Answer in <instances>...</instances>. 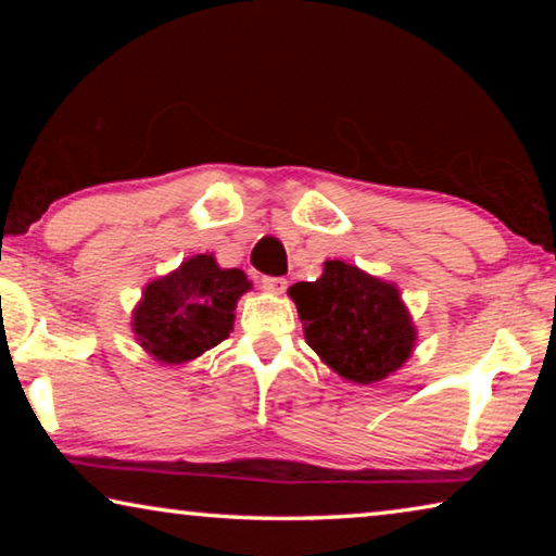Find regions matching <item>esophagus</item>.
Returning a JSON list of instances; mask_svg holds the SVG:
<instances>
[{"label": "esophagus", "instance_id": "obj_1", "mask_svg": "<svg viewBox=\"0 0 556 556\" xmlns=\"http://www.w3.org/2000/svg\"><path fill=\"white\" fill-rule=\"evenodd\" d=\"M289 281L285 277H262V289L269 291V294H285Z\"/></svg>", "mask_w": 556, "mask_h": 556}]
</instances>
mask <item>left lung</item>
<instances>
[{
    "label": "left lung",
    "instance_id": "8db88e82",
    "mask_svg": "<svg viewBox=\"0 0 556 556\" xmlns=\"http://www.w3.org/2000/svg\"><path fill=\"white\" fill-rule=\"evenodd\" d=\"M304 338L336 375L372 384L397 372L417 345V326L394 281L326 260L316 281L289 287Z\"/></svg>",
    "mask_w": 556,
    "mask_h": 556
}]
</instances>
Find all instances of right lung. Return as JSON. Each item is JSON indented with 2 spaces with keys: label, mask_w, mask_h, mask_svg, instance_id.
<instances>
[{
  "label": "right lung",
  "mask_w": 556,
  "mask_h": 556,
  "mask_svg": "<svg viewBox=\"0 0 556 556\" xmlns=\"http://www.w3.org/2000/svg\"><path fill=\"white\" fill-rule=\"evenodd\" d=\"M250 289L242 269L220 267L208 252L193 255L144 287L131 333L156 363H191L230 336L235 306Z\"/></svg>",
  "instance_id": "right-lung-1"
}]
</instances>
